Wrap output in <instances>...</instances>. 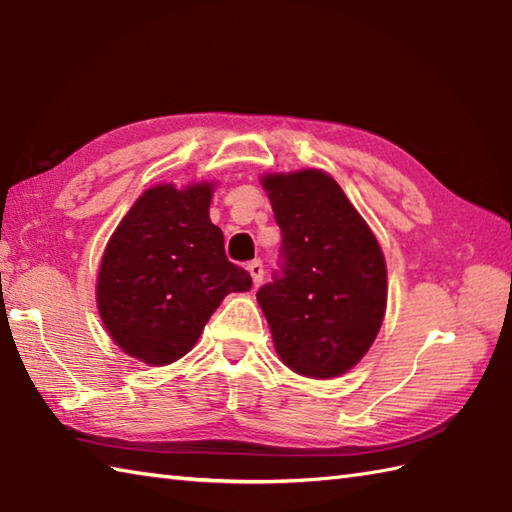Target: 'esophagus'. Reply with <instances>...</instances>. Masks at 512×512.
Segmentation results:
<instances>
[{"label":"esophagus","instance_id":"34e87169","mask_svg":"<svg viewBox=\"0 0 512 512\" xmlns=\"http://www.w3.org/2000/svg\"><path fill=\"white\" fill-rule=\"evenodd\" d=\"M246 270L250 273V277H253V284L259 286L264 281V264L259 262V259H253V262H248Z\"/></svg>","mask_w":512,"mask_h":512}]
</instances>
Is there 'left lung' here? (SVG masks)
<instances>
[{"label":"left lung","instance_id":"1","mask_svg":"<svg viewBox=\"0 0 512 512\" xmlns=\"http://www.w3.org/2000/svg\"><path fill=\"white\" fill-rule=\"evenodd\" d=\"M281 228L279 270L257 290L277 354L292 372L341 376L374 343L387 268L374 233L328 173L266 176Z\"/></svg>","mask_w":512,"mask_h":512}]
</instances>
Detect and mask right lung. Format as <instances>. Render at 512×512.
Masks as SVG:
<instances>
[{
    "label": "right lung",
    "mask_w": 512,
    "mask_h": 512,
    "mask_svg": "<svg viewBox=\"0 0 512 512\" xmlns=\"http://www.w3.org/2000/svg\"><path fill=\"white\" fill-rule=\"evenodd\" d=\"M211 184L147 189L107 242L96 303L112 339L147 365H169L200 339L228 292L253 279L228 262L209 217Z\"/></svg>",
    "instance_id": "add662e5"
}]
</instances>
